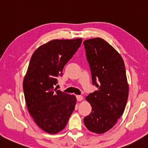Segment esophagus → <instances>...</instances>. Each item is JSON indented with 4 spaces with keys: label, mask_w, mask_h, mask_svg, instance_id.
<instances>
[{
    "label": "esophagus",
    "mask_w": 148,
    "mask_h": 148,
    "mask_svg": "<svg viewBox=\"0 0 148 148\" xmlns=\"http://www.w3.org/2000/svg\"><path fill=\"white\" fill-rule=\"evenodd\" d=\"M76 98H77V100L78 101H82L83 99V96H82V95H77Z\"/></svg>",
    "instance_id": "esophagus-1"
}]
</instances>
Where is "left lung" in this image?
Listing matches in <instances>:
<instances>
[{
  "label": "left lung",
  "mask_w": 148,
  "mask_h": 148,
  "mask_svg": "<svg viewBox=\"0 0 148 148\" xmlns=\"http://www.w3.org/2000/svg\"><path fill=\"white\" fill-rule=\"evenodd\" d=\"M83 44L92 85L98 88L86 97L92 112L84 118V123L90 132L103 134L115 125L125 109L129 92L125 66L121 55L105 40H86Z\"/></svg>",
  "instance_id": "1"
}]
</instances>
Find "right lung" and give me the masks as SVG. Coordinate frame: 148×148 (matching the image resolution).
<instances>
[{
	"instance_id": "add662e5",
	"label": "right lung",
	"mask_w": 148,
	"mask_h": 148,
	"mask_svg": "<svg viewBox=\"0 0 148 148\" xmlns=\"http://www.w3.org/2000/svg\"><path fill=\"white\" fill-rule=\"evenodd\" d=\"M82 39L53 40L32 55L23 88L30 115L40 128L51 134L64 129L76 97L54 88L64 66L80 47Z\"/></svg>"
}]
</instances>
